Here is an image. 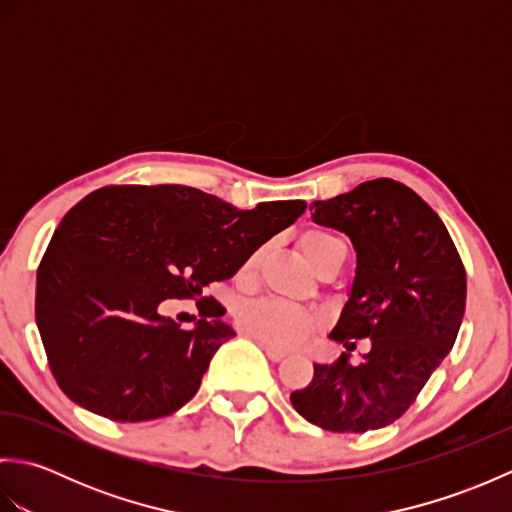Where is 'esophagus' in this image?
I'll use <instances>...</instances> for the list:
<instances>
[{"mask_svg": "<svg viewBox=\"0 0 512 512\" xmlns=\"http://www.w3.org/2000/svg\"><path fill=\"white\" fill-rule=\"evenodd\" d=\"M262 347H264V352H266V356L270 358V361H281V358L288 356L284 350H277V347L268 345V343H262Z\"/></svg>", "mask_w": 512, "mask_h": 512, "instance_id": "obj_1", "label": "esophagus"}]
</instances>
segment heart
<instances>
[{"label": "heart", "instance_id": "1", "mask_svg": "<svg viewBox=\"0 0 512 512\" xmlns=\"http://www.w3.org/2000/svg\"><path fill=\"white\" fill-rule=\"evenodd\" d=\"M343 242L339 237H334L328 231H312L301 233L299 237V248L303 257L308 259V264L317 270V266L328 257L336 246H341ZM257 264V253L250 255L242 270H239V277L248 279L253 268ZM237 325L244 334L253 336V339L268 343L277 347V350H288V347H297L312 334L314 321L312 314L308 310H303L299 306H292V303L286 301H277V299H264V301H255V303H246L237 310Z\"/></svg>", "mask_w": 512, "mask_h": 512}]
</instances>
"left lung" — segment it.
Instances as JSON below:
<instances>
[{
	"instance_id": "obj_1",
	"label": "left lung",
	"mask_w": 512,
	"mask_h": 512,
	"mask_svg": "<svg viewBox=\"0 0 512 512\" xmlns=\"http://www.w3.org/2000/svg\"><path fill=\"white\" fill-rule=\"evenodd\" d=\"M312 222L356 250L347 301L332 332L345 352L314 363L308 387L290 394L303 418L334 433L383 429L400 418L458 336L466 275L438 213L402 182L378 178L310 204ZM354 338L370 350L351 365Z\"/></svg>"
}]
</instances>
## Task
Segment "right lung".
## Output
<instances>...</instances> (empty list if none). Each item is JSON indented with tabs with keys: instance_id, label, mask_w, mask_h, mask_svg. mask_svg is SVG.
I'll list each match as a JSON object with an SVG mask.
<instances>
[{
	"instance_id": "add662e5",
	"label": "right lung",
	"mask_w": 512,
	"mask_h": 512,
	"mask_svg": "<svg viewBox=\"0 0 512 512\" xmlns=\"http://www.w3.org/2000/svg\"><path fill=\"white\" fill-rule=\"evenodd\" d=\"M303 200L239 211L182 184L105 187L65 213L37 270V328L50 369L76 405L116 422L169 416L195 396L213 354L233 339L204 299L191 330L162 314L231 279L297 222Z\"/></svg>"
}]
</instances>
